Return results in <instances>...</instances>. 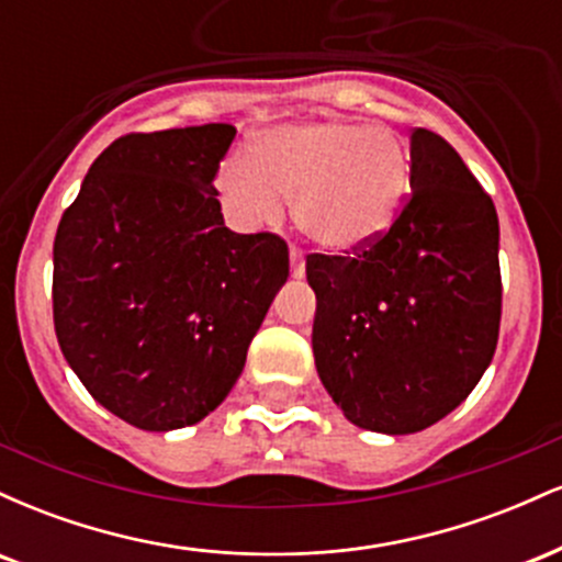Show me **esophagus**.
Wrapping results in <instances>:
<instances>
[{
    "label": "esophagus",
    "instance_id": "esophagus-1",
    "mask_svg": "<svg viewBox=\"0 0 562 562\" xmlns=\"http://www.w3.org/2000/svg\"><path fill=\"white\" fill-rule=\"evenodd\" d=\"M290 272H293V277H303V272H306V261H303V254L295 245H290Z\"/></svg>",
    "mask_w": 562,
    "mask_h": 562
}]
</instances>
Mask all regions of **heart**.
I'll return each mask as SVG.
<instances>
[{"instance_id": "heart-1", "label": "heart", "mask_w": 562, "mask_h": 562, "mask_svg": "<svg viewBox=\"0 0 562 562\" xmlns=\"http://www.w3.org/2000/svg\"><path fill=\"white\" fill-rule=\"evenodd\" d=\"M224 203L259 227L293 198L295 224L308 240L346 254L383 232L409 190V150L391 126L308 121L272 128L254 158H235L218 177Z\"/></svg>"}]
</instances>
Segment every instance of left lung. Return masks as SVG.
Instances as JSON below:
<instances>
[{
    "instance_id": "8db88e82",
    "label": "left lung",
    "mask_w": 562,
    "mask_h": 562,
    "mask_svg": "<svg viewBox=\"0 0 562 562\" xmlns=\"http://www.w3.org/2000/svg\"><path fill=\"white\" fill-rule=\"evenodd\" d=\"M391 227L344 256L308 254L314 362L353 425L404 436L479 385L502 319L496 209L447 139L415 128Z\"/></svg>"
}]
</instances>
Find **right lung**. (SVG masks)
<instances>
[{
    "mask_svg": "<svg viewBox=\"0 0 562 562\" xmlns=\"http://www.w3.org/2000/svg\"><path fill=\"white\" fill-rule=\"evenodd\" d=\"M232 139L229 124L124 134L57 224V344L134 428L164 434L214 412L288 280L280 235L224 227L214 182Z\"/></svg>",
    "mask_w": 562,
    "mask_h": 562,
    "instance_id": "add662e5",
    "label": "right lung"
}]
</instances>
